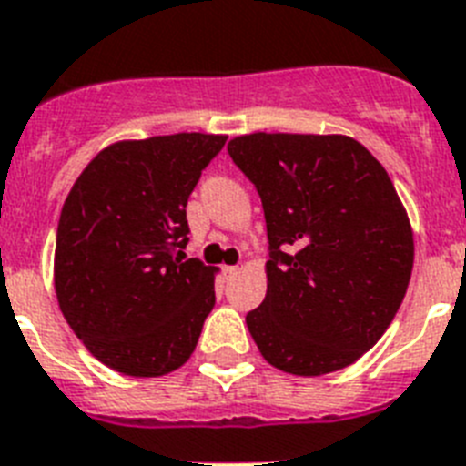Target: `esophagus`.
I'll return each mask as SVG.
<instances>
[{
  "label": "esophagus",
  "mask_w": 466,
  "mask_h": 466,
  "mask_svg": "<svg viewBox=\"0 0 466 466\" xmlns=\"http://www.w3.org/2000/svg\"><path fill=\"white\" fill-rule=\"evenodd\" d=\"M237 272H239V265H227V268H225V275L227 277H234V275H237Z\"/></svg>",
  "instance_id": "obj_1"
}]
</instances>
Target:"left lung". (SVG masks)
Returning <instances> with one entry per match:
<instances>
[{
  "label": "left lung",
  "instance_id": "8db88e82",
  "mask_svg": "<svg viewBox=\"0 0 466 466\" xmlns=\"http://www.w3.org/2000/svg\"><path fill=\"white\" fill-rule=\"evenodd\" d=\"M268 225V293L246 315L269 365L319 377L353 365L396 318L412 227L384 166L353 137L253 132L227 144Z\"/></svg>",
  "mask_w": 466,
  "mask_h": 466
}]
</instances>
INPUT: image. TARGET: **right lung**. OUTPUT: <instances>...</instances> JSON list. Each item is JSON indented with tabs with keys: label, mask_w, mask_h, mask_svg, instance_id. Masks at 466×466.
Here are the masks:
<instances>
[{
	"label": "right lung",
	"mask_w": 466,
	"mask_h": 466,
	"mask_svg": "<svg viewBox=\"0 0 466 466\" xmlns=\"http://www.w3.org/2000/svg\"><path fill=\"white\" fill-rule=\"evenodd\" d=\"M225 135L148 137L94 156L61 210L58 308L89 353L127 377L189 360L215 306V268L182 260L187 201Z\"/></svg>",
	"instance_id": "right-lung-1"
}]
</instances>
